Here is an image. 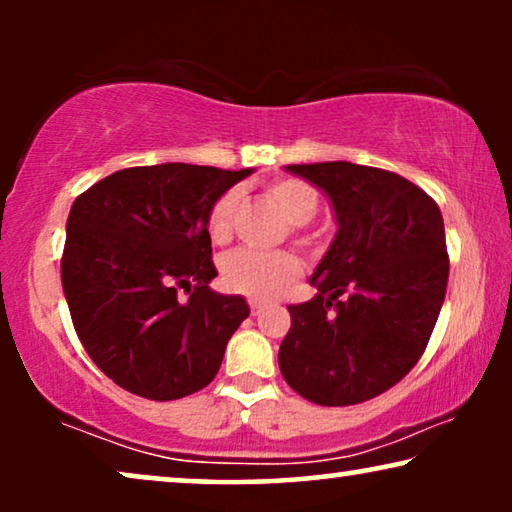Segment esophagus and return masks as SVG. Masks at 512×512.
I'll list each match as a JSON object with an SVG mask.
<instances>
[{
  "instance_id": "34e87169",
  "label": "esophagus",
  "mask_w": 512,
  "mask_h": 512,
  "mask_svg": "<svg viewBox=\"0 0 512 512\" xmlns=\"http://www.w3.org/2000/svg\"><path fill=\"white\" fill-rule=\"evenodd\" d=\"M249 307H251V314H254V317H261V314L265 312V305L258 303V300H251Z\"/></svg>"
}]
</instances>
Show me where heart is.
<instances>
[{
    "mask_svg": "<svg viewBox=\"0 0 512 512\" xmlns=\"http://www.w3.org/2000/svg\"><path fill=\"white\" fill-rule=\"evenodd\" d=\"M268 195L277 202L286 219L293 226H305L317 216L319 193L300 179H277L268 186ZM237 207V193L226 191L214 200L207 214V235L214 244H226L233 233V214ZM300 275L298 258L289 251L240 249L230 254L221 265V279L226 289L251 300H272L282 293Z\"/></svg>",
    "mask_w": 512,
    "mask_h": 512,
    "instance_id": "obj_1",
    "label": "heart"
}]
</instances>
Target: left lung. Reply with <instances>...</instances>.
Listing matches in <instances>:
<instances>
[{"label":"left lung","instance_id":"1","mask_svg":"<svg viewBox=\"0 0 512 512\" xmlns=\"http://www.w3.org/2000/svg\"><path fill=\"white\" fill-rule=\"evenodd\" d=\"M331 200L338 233L289 305L279 370L293 391L340 408L384 394L424 354L447 291L443 214L401 174L347 160L286 165Z\"/></svg>","mask_w":512,"mask_h":512}]
</instances>
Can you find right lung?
<instances>
[{"mask_svg": "<svg viewBox=\"0 0 512 512\" xmlns=\"http://www.w3.org/2000/svg\"><path fill=\"white\" fill-rule=\"evenodd\" d=\"M249 174L186 163L128 167L74 200L62 291L88 356L130 394L174 401L219 373L249 305L209 289L216 268L205 223L214 200Z\"/></svg>", "mask_w": 512, "mask_h": 512, "instance_id": "add662e5", "label": "right lung"}]
</instances>
